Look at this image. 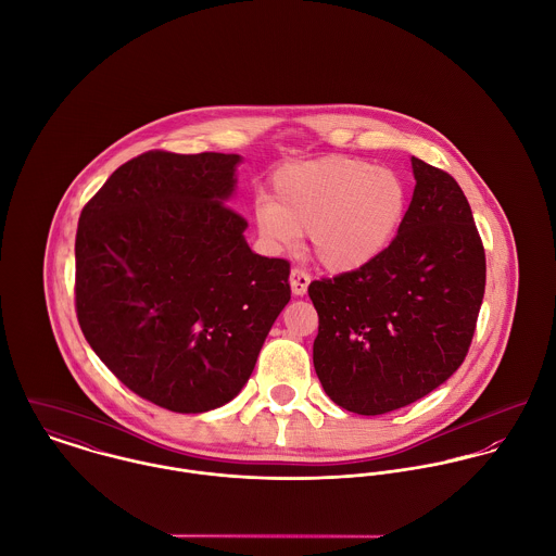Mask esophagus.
Masks as SVG:
<instances>
[{"instance_id": "1", "label": "esophagus", "mask_w": 556, "mask_h": 556, "mask_svg": "<svg viewBox=\"0 0 556 556\" xmlns=\"http://www.w3.org/2000/svg\"><path fill=\"white\" fill-rule=\"evenodd\" d=\"M289 280H291V291H293V295H300V298L306 295L308 285H311V274H308V271H304V269H300V267H293Z\"/></svg>"}]
</instances>
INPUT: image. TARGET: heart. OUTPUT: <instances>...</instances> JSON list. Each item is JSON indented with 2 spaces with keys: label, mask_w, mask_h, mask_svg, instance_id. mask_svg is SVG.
<instances>
[{
  "label": "heart",
  "mask_w": 556,
  "mask_h": 556,
  "mask_svg": "<svg viewBox=\"0 0 556 556\" xmlns=\"http://www.w3.org/2000/svg\"><path fill=\"white\" fill-rule=\"evenodd\" d=\"M406 207L408 192L396 170L325 156L280 168L271 179V199L254 203V223L274 248H289L308 233L317 263L344 274L388 250Z\"/></svg>",
  "instance_id": "obj_1"
}]
</instances>
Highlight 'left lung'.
I'll return each mask as SVG.
<instances>
[{
	"mask_svg": "<svg viewBox=\"0 0 556 556\" xmlns=\"http://www.w3.org/2000/svg\"><path fill=\"white\" fill-rule=\"evenodd\" d=\"M415 190L372 263L313 280V359L325 394L383 415L430 394L465 362L485 289V252L458 181L410 159Z\"/></svg>",
	"mask_w": 556,
	"mask_h": 556,
	"instance_id": "obj_1",
	"label": "left lung"
}]
</instances>
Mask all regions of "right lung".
<instances>
[{"label":"right lung","instance_id":"1","mask_svg":"<svg viewBox=\"0 0 556 556\" xmlns=\"http://www.w3.org/2000/svg\"><path fill=\"white\" fill-rule=\"evenodd\" d=\"M238 162L152 150L80 212V331L130 392L175 413L238 396L291 300L289 261L254 254L245 218L225 203Z\"/></svg>","mask_w":556,"mask_h":556}]
</instances>
